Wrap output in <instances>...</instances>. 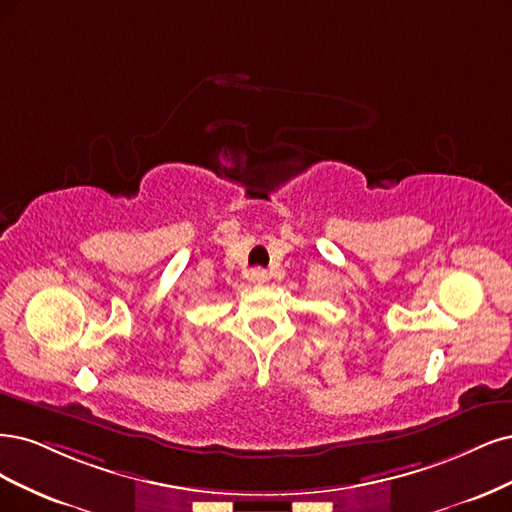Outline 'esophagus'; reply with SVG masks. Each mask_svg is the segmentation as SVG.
Segmentation results:
<instances>
[{"mask_svg":"<svg viewBox=\"0 0 512 512\" xmlns=\"http://www.w3.org/2000/svg\"><path fill=\"white\" fill-rule=\"evenodd\" d=\"M249 278L253 280V283L261 285V283H266V280H268V272L263 270V268H253L251 274H249Z\"/></svg>","mask_w":512,"mask_h":512,"instance_id":"obj_1","label":"esophagus"}]
</instances>
